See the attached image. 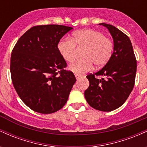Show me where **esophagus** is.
I'll return each mask as SVG.
<instances>
[{"label":"esophagus","instance_id":"34e87169","mask_svg":"<svg viewBox=\"0 0 147 147\" xmlns=\"http://www.w3.org/2000/svg\"><path fill=\"white\" fill-rule=\"evenodd\" d=\"M82 77V75H78V74H75V77H76V79H79V78H80V77Z\"/></svg>","mask_w":147,"mask_h":147}]
</instances>
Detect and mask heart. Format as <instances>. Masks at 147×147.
<instances>
[{"label": "heart", "mask_w": 147, "mask_h": 147, "mask_svg": "<svg viewBox=\"0 0 147 147\" xmlns=\"http://www.w3.org/2000/svg\"><path fill=\"white\" fill-rule=\"evenodd\" d=\"M86 48L84 52V59L76 60L69 65L75 74L85 73L93 67L104 65L110 59L113 50V43L102 32L92 29H83L72 34L71 39L63 38L59 42V51L66 61L70 62L75 56L76 46Z\"/></svg>", "instance_id": "1"}]
</instances>
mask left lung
Segmentation results:
<instances>
[{"instance_id":"left-lung-1","label":"left lung","mask_w":147,"mask_h":147,"mask_svg":"<svg viewBox=\"0 0 147 147\" xmlns=\"http://www.w3.org/2000/svg\"><path fill=\"white\" fill-rule=\"evenodd\" d=\"M113 38V52L107 63L99 71L86 76L89 87L84 95L96 110L109 112L126 102L133 90L137 61L129 36L112 25L102 23ZM102 76V80L96 76Z\"/></svg>"}]
</instances>
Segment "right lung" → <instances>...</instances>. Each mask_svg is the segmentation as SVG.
Segmentation results:
<instances>
[{
	"mask_svg": "<svg viewBox=\"0 0 147 147\" xmlns=\"http://www.w3.org/2000/svg\"><path fill=\"white\" fill-rule=\"evenodd\" d=\"M72 29L61 25L34 26L13 48L10 62L13 85L21 100L35 112L52 113L67 102L76 78L64 69L66 62L57 45Z\"/></svg>",
	"mask_w": 147,
	"mask_h": 147,
	"instance_id": "right-lung-1",
	"label": "right lung"
}]
</instances>
